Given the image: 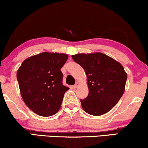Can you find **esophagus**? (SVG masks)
Returning a JSON list of instances; mask_svg holds the SVG:
<instances>
[{"mask_svg":"<svg viewBox=\"0 0 148 148\" xmlns=\"http://www.w3.org/2000/svg\"><path fill=\"white\" fill-rule=\"evenodd\" d=\"M79 86V83L78 82H76L75 84V85L73 86V87L75 88H77V87Z\"/></svg>","mask_w":148,"mask_h":148,"instance_id":"1","label":"esophagus"}]
</instances>
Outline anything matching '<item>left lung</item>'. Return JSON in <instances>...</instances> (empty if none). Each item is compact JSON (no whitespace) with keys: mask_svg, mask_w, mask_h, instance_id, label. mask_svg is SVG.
Wrapping results in <instances>:
<instances>
[{"mask_svg":"<svg viewBox=\"0 0 148 148\" xmlns=\"http://www.w3.org/2000/svg\"><path fill=\"white\" fill-rule=\"evenodd\" d=\"M72 58L87 75L88 95L80 99L84 110L95 116L110 111L124 92L127 74L123 66L101 53H79Z\"/></svg>","mask_w":148,"mask_h":148,"instance_id":"left-lung-1","label":"left lung"}]
</instances>
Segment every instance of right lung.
Instances as JSON below:
<instances>
[{"label":"right lung","instance_id":"obj_1","mask_svg":"<svg viewBox=\"0 0 148 148\" xmlns=\"http://www.w3.org/2000/svg\"><path fill=\"white\" fill-rule=\"evenodd\" d=\"M68 56L44 52L27 58L17 71V80L24 102L38 115L49 116L61 107L69 87L62 84L60 69Z\"/></svg>","mask_w":148,"mask_h":148}]
</instances>
